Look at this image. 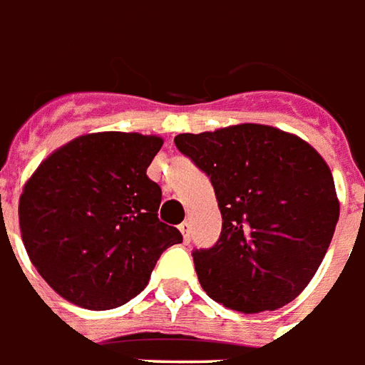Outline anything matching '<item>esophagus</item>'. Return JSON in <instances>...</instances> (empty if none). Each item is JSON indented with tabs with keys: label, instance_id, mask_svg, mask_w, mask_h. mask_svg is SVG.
Here are the masks:
<instances>
[{
	"label": "esophagus",
	"instance_id": "34e87169",
	"mask_svg": "<svg viewBox=\"0 0 365 365\" xmlns=\"http://www.w3.org/2000/svg\"><path fill=\"white\" fill-rule=\"evenodd\" d=\"M178 230H180V234H182V237H185V242H190V232H192L190 222H188V220H185V222L178 226Z\"/></svg>",
	"mask_w": 365,
	"mask_h": 365
}]
</instances>
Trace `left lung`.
<instances>
[{"label":"left lung","mask_w":365,"mask_h":365,"mask_svg":"<svg viewBox=\"0 0 365 365\" xmlns=\"http://www.w3.org/2000/svg\"><path fill=\"white\" fill-rule=\"evenodd\" d=\"M175 145L210 178L222 212L218 242L192 252L206 294L244 314L285 307L314 277L340 216L324 159L259 123L180 133Z\"/></svg>","instance_id":"left-lung-1"}]
</instances>
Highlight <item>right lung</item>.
<instances>
[{
	"mask_svg": "<svg viewBox=\"0 0 365 365\" xmlns=\"http://www.w3.org/2000/svg\"><path fill=\"white\" fill-rule=\"evenodd\" d=\"M161 137L104 131L41 163L19 198L25 250L66 301L121 307L145 289L161 253L182 234L159 220L161 187L147 167Z\"/></svg>",
	"mask_w": 365,
	"mask_h": 365,
	"instance_id": "1",
	"label": "right lung"
}]
</instances>
